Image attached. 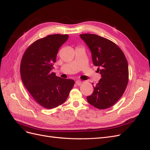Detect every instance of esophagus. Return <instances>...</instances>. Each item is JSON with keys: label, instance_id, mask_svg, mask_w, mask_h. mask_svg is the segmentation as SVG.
I'll return each instance as SVG.
<instances>
[{"label": "esophagus", "instance_id": "34e87169", "mask_svg": "<svg viewBox=\"0 0 150 150\" xmlns=\"http://www.w3.org/2000/svg\"><path fill=\"white\" fill-rule=\"evenodd\" d=\"M81 81H80V80H77L76 81V84L78 85V86H80L81 85Z\"/></svg>", "mask_w": 150, "mask_h": 150}]
</instances>
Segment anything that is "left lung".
Returning a JSON list of instances; mask_svg holds the SVG:
<instances>
[{"label": "left lung", "instance_id": "8db88e82", "mask_svg": "<svg viewBox=\"0 0 150 150\" xmlns=\"http://www.w3.org/2000/svg\"><path fill=\"white\" fill-rule=\"evenodd\" d=\"M91 52L94 66L101 78L87 96L88 102L98 109L112 106L123 94L128 83V65L121 49L111 40L92 34L79 35Z\"/></svg>", "mask_w": 150, "mask_h": 150}]
</instances>
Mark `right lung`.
Wrapping results in <instances>:
<instances>
[{
  "instance_id": "right-lung-1",
  "label": "right lung",
  "mask_w": 150,
  "mask_h": 150,
  "mask_svg": "<svg viewBox=\"0 0 150 150\" xmlns=\"http://www.w3.org/2000/svg\"><path fill=\"white\" fill-rule=\"evenodd\" d=\"M69 35L54 34L36 40L26 49L21 63V76L25 88L40 105L57 107L67 99L74 81L52 72L59 49Z\"/></svg>"
}]
</instances>
